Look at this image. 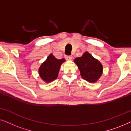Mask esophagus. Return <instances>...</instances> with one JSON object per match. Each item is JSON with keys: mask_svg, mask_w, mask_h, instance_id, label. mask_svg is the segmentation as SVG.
<instances>
[{"mask_svg": "<svg viewBox=\"0 0 131 131\" xmlns=\"http://www.w3.org/2000/svg\"><path fill=\"white\" fill-rule=\"evenodd\" d=\"M65 58L66 60H72L73 56H71V55H66Z\"/></svg>", "mask_w": 131, "mask_h": 131, "instance_id": "esophagus-1", "label": "esophagus"}]
</instances>
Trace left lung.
I'll return each instance as SVG.
<instances>
[{"mask_svg": "<svg viewBox=\"0 0 131 131\" xmlns=\"http://www.w3.org/2000/svg\"><path fill=\"white\" fill-rule=\"evenodd\" d=\"M78 66L80 74L83 79L89 82H95L100 78L103 72V66L90 53L85 52L83 56L74 60Z\"/></svg>", "mask_w": 131, "mask_h": 131, "instance_id": "obj_1", "label": "left lung"}]
</instances>
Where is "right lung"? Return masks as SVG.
Here are the masks:
<instances>
[{
    "label": "right lung",
    "mask_w": 131,
    "mask_h": 131,
    "mask_svg": "<svg viewBox=\"0 0 131 131\" xmlns=\"http://www.w3.org/2000/svg\"><path fill=\"white\" fill-rule=\"evenodd\" d=\"M64 61V58L58 60L51 53L39 68V73L42 79L46 82H50L56 79L60 66Z\"/></svg>",
    "instance_id": "right-lung-1"
}]
</instances>
